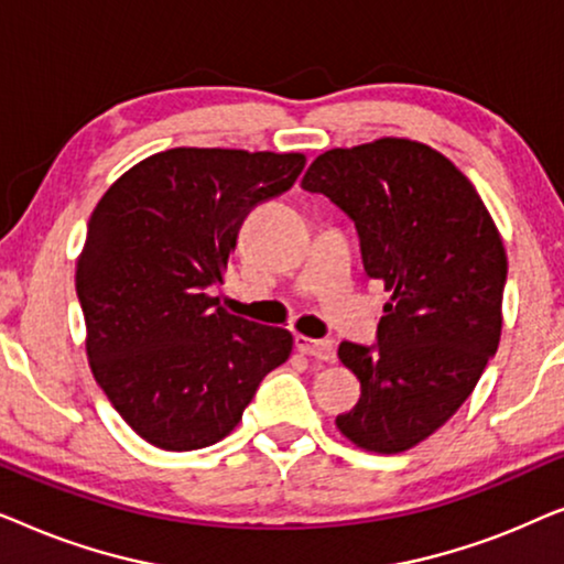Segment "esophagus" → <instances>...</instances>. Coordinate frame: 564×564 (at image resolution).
<instances>
[{"label":"esophagus","instance_id":"1","mask_svg":"<svg viewBox=\"0 0 564 564\" xmlns=\"http://www.w3.org/2000/svg\"><path fill=\"white\" fill-rule=\"evenodd\" d=\"M295 346L297 351L307 354V357L323 359V361H334L336 359V346L330 338H307V336H295Z\"/></svg>","mask_w":564,"mask_h":564}]
</instances>
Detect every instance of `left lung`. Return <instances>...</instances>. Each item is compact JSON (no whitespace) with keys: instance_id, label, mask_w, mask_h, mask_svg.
<instances>
[{"instance_id":"8db88e82","label":"left lung","mask_w":564,"mask_h":564,"mask_svg":"<svg viewBox=\"0 0 564 564\" xmlns=\"http://www.w3.org/2000/svg\"><path fill=\"white\" fill-rule=\"evenodd\" d=\"M303 189L349 215L365 272L392 292L377 344L338 346L361 398L336 426L367 452L411 449L459 411L496 357L508 276L496 223L449 159L405 138L321 153Z\"/></svg>"}]
</instances>
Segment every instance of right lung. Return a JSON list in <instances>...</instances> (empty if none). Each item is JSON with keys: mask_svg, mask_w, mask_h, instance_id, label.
Returning <instances> with one entry per match:
<instances>
[{"mask_svg": "<svg viewBox=\"0 0 564 564\" xmlns=\"http://www.w3.org/2000/svg\"><path fill=\"white\" fill-rule=\"evenodd\" d=\"M303 153L172 149L99 199L76 261L91 375L130 429L169 452L220 442L292 334L218 307L251 207L288 192Z\"/></svg>", "mask_w": 564, "mask_h": 564, "instance_id": "right-lung-1", "label": "right lung"}]
</instances>
